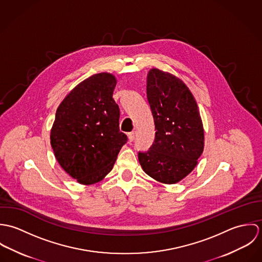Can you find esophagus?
Listing matches in <instances>:
<instances>
[{
  "label": "esophagus",
  "mask_w": 262,
  "mask_h": 262,
  "mask_svg": "<svg viewBox=\"0 0 262 262\" xmlns=\"http://www.w3.org/2000/svg\"><path fill=\"white\" fill-rule=\"evenodd\" d=\"M135 136H136V132L135 131H132L128 134V138H129V141L132 142L134 139H135Z\"/></svg>",
  "instance_id": "obj_1"
}]
</instances>
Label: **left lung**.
Instances as JSON below:
<instances>
[{"label":"left lung","mask_w":262,"mask_h":262,"mask_svg":"<svg viewBox=\"0 0 262 262\" xmlns=\"http://www.w3.org/2000/svg\"><path fill=\"white\" fill-rule=\"evenodd\" d=\"M146 92L156 132L152 146L139 152L138 159L150 178L173 185L192 171L204 151L200 111L187 84L169 73L150 70Z\"/></svg>","instance_id":"left-lung-1"}]
</instances>
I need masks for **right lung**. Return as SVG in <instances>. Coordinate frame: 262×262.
I'll return each mask as SVG.
<instances>
[{
	"label": "right lung",
	"mask_w": 262,
	"mask_h": 262,
	"mask_svg": "<svg viewBox=\"0 0 262 262\" xmlns=\"http://www.w3.org/2000/svg\"><path fill=\"white\" fill-rule=\"evenodd\" d=\"M117 79L101 73L75 86L58 106L50 144L63 170L81 185L101 182L127 142L113 99Z\"/></svg>",
	"instance_id": "1"
}]
</instances>
